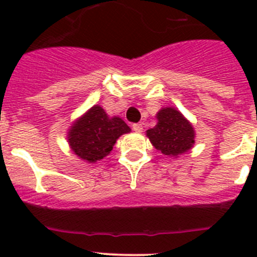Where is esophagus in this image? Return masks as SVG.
I'll return each mask as SVG.
<instances>
[{"mask_svg": "<svg viewBox=\"0 0 257 257\" xmlns=\"http://www.w3.org/2000/svg\"><path fill=\"white\" fill-rule=\"evenodd\" d=\"M133 131H136L137 133H141V132L143 131V124H141V123L133 124Z\"/></svg>", "mask_w": 257, "mask_h": 257, "instance_id": "esophagus-1", "label": "esophagus"}]
</instances>
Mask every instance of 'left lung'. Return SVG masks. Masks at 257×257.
Instances as JSON below:
<instances>
[{
	"label": "left lung",
	"instance_id": "obj_1",
	"mask_svg": "<svg viewBox=\"0 0 257 257\" xmlns=\"http://www.w3.org/2000/svg\"><path fill=\"white\" fill-rule=\"evenodd\" d=\"M155 118L157 125L147 131V137L155 149L170 158H178L194 147L195 129L177 108H162Z\"/></svg>",
	"mask_w": 257,
	"mask_h": 257
}]
</instances>
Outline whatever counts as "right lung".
Wrapping results in <instances>:
<instances>
[{
  "label": "right lung",
  "mask_w": 257,
  "mask_h": 257,
  "mask_svg": "<svg viewBox=\"0 0 257 257\" xmlns=\"http://www.w3.org/2000/svg\"><path fill=\"white\" fill-rule=\"evenodd\" d=\"M126 133H131V128L123 119L109 116L95 104L72 123L67 142L80 160L94 164L109 155L119 137Z\"/></svg>",
  "instance_id": "obj_1"
}]
</instances>
